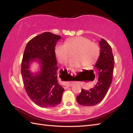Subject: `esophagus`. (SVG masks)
Returning a JSON list of instances; mask_svg holds the SVG:
<instances>
[{
    "label": "esophagus",
    "mask_w": 133,
    "mask_h": 133,
    "mask_svg": "<svg viewBox=\"0 0 133 133\" xmlns=\"http://www.w3.org/2000/svg\"><path fill=\"white\" fill-rule=\"evenodd\" d=\"M67 71H68V73H69V74H70L71 75H72V76H74L75 75L74 69H73V68H68ZM72 85H73V84H72V83H70L69 84H68V85L65 87H64V89H67L68 88H69V87L72 86Z\"/></svg>",
    "instance_id": "esophagus-1"
}]
</instances>
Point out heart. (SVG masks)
Segmentation results:
<instances>
[{
	"label": "heart",
	"instance_id": "1",
	"mask_svg": "<svg viewBox=\"0 0 133 133\" xmlns=\"http://www.w3.org/2000/svg\"><path fill=\"white\" fill-rule=\"evenodd\" d=\"M64 44H58L55 49L56 57L60 63H65L70 53L73 52L74 58L69 60L68 63V65L70 67H79L82 65L89 66L98 58L100 51L98 45L87 38H72L66 40Z\"/></svg>",
	"mask_w": 133,
	"mask_h": 133
}]
</instances>
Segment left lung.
I'll use <instances>...</instances> for the list:
<instances>
[{"mask_svg":"<svg viewBox=\"0 0 133 133\" xmlns=\"http://www.w3.org/2000/svg\"><path fill=\"white\" fill-rule=\"evenodd\" d=\"M100 54L95 66L99 71L98 82L89 90L82 89L76 101L83 106H93L102 102L112 82L114 58L110 45L104 39L99 42Z\"/></svg>","mask_w":133,"mask_h":133,"instance_id":"left-lung-1","label":"left lung"}]
</instances>
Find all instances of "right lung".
Masks as SVG:
<instances>
[{"instance_id":"add662e5","label":"right lung","mask_w":133,"mask_h":133,"mask_svg":"<svg viewBox=\"0 0 133 133\" xmlns=\"http://www.w3.org/2000/svg\"><path fill=\"white\" fill-rule=\"evenodd\" d=\"M61 38L50 32H44L27 43L23 54L21 73L24 86L30 99L42 108L59 105L64 91L58 82L55 53L56 44ZM34 61L41 65V70L35 74L29 70L30 64Z\"/></svg>"}]
</instances>
